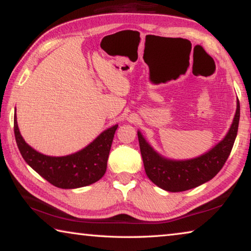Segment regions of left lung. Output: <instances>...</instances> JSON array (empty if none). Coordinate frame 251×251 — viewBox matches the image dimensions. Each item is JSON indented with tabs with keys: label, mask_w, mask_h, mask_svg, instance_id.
I'll return each mask as SVG.
<instances>
[{
	"label": "left lung",
	"mask_w": 251,
	"mask_h": 251,
	"mask_svg": "<svg viewBox=\"0 0 251 251\" xmlns=\"http://www.w3.org/2000/svg\"><path fill=\"white\" fill-rule=\"evenodd\" d=\"M240 117V105L237 108L230 128L219 143L201 156L190 159H172L159 154L137 130L139 148L147 177L159 188L178 193L195 188L212 179L230 155L237 137Z\"/></svg>",
	"instance_id": "8db88e82"
}]
</instances>
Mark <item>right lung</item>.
Here are the masks:
<instances>
[{
  "instance_id": "add662e5",
  "label": "right lung",
  "mask_w": 251,
  "mask_h": 251,
  "mask_svg": "<svg viewBox=\"0 0 251 251\" xmlns=\"http://www.w3.org/2000/svg\"><path fill=\"white\" fill-rule=\"evenodd\" d=\"M118 125H114L97 136L83 150L66 156H49L37 151L24 141L20 133L16 108L14 135L21 155L39 175L55 187L75 189L92 185L104 176L113 138Z\"/></svg>"
}]
</instances>
